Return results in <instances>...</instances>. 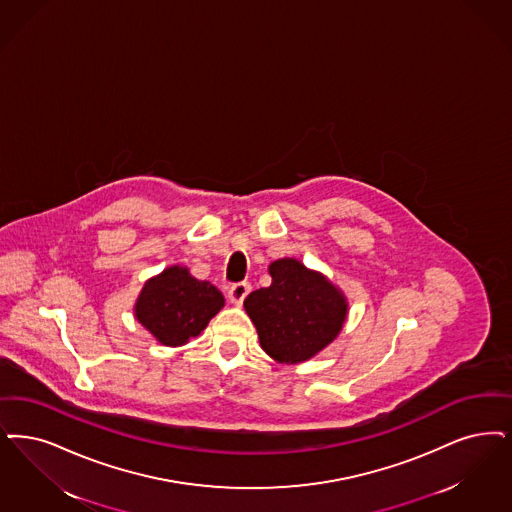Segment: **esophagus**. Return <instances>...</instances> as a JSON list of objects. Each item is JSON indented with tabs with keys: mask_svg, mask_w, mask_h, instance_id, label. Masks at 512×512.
I'll use <instances>...</instances> for the list:
<instances>
[{
	"mask_svg": "<svg viewBox=\"0 0 512 512\" xmlns=\"http://www.w3.org/2000/svg\"><path fill=\"white\" fill-rule=\"evenodd\" d=\"M249 291H251V286H249L247 282L232 284V286L228 287V299H230V303H234V305H242Z\"/></svg>",
	"mask_w": 512,
	"mask_h": 512,
	"instance_id": "esophagus-1",
	"label": "esophagus"
}]
</instances>
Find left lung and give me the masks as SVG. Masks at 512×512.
Wrapping results in <instances>:
<instances>
[{
    "instance_id": "obj_1",
    "label": "left lung",
    "mask_w": 512,
    "mask_h": 512,
    "mask_svg": "<svg viewBox=\"0 0 512 512\" xmlns=\"http://www.w3.org/2000/svg\"><path fill=\"white\" fill-rule=\"evenodd\" d=\"M268 272L272 284L247 295L246 312L270 358L280 364L305 362L339 335L347 299L324 274L297 259H278Z\"/></svg>"
}]
</instances>
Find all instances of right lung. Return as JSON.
Returning <instances> with one entry per match:
<instances>
[{
  "label": "right lung",
  "instance_id": "obj_1",
  "mask_svg": "<svg viewBox=\"0 0 512 512\" xmlns=\"http://www.w3.org/2000/svg\"><path fill=\"white\" fill-rule=\"evenodd\" d=\"M223 307L225 297L217 287L175 265L144 284L135 318L165 347H181L200 335Z\"/></svg>",
  "mask_w": 512,
  "mask_h": 512
}]
</instances>
